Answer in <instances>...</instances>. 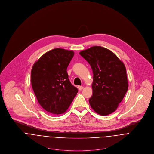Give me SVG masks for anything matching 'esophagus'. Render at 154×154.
Instances as JSON below:
<instances>
[{"instance_id": "1", "label": "esophagus", "mask_w": 154, "mask_h": 154, "mask_svg": "<svg viewBox=\"0 0 154 154\" xmlns=\"http://www.w3.org/2000/svg\"><path fill=\"white\" fill-rule=\"evenodd\" d=\"M78 89H79V90H80V91H81L82 89H84V87H82V86H78Z\"/></svg>"}]
</instances>
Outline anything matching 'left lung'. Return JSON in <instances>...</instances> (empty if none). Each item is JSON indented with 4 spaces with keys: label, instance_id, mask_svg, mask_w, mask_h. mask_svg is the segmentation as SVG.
<instances>
[{
    "label": "left lung",
    "instance_id": "obj_1",
    "mask_svg": "<svg viewBox=\"0 0 154 154\" xmlns=\"http://www.w3.org/2000/svg\"><path fill=\"white\" fill-rule=\"evenodd\" d=\"M79 54L90 65L93 72L91 108L98 114L107 116L117 109L128 89L124 63L110 50L93 46Z\"/></svg>",
    "mask_w": 154,
    "mask_h": 154
}]
</instances>
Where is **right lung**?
<instances>
[{
	"instance_id": "add662e5",
	"label": "right lung",
	"mask_w": 154,
	"mask_h": 154,
	"mask_svg": "<svg viewBox=\"0 0 154 154\" xmlns=\"http://www.w3.org/2000/svg\"><path fill=\"white\" fill-rule=\"evenodd\" d=\"M74 56L72 50L57 48L44 54L31 70V85L40 105L47 112H66L78 89L70 82L67 67Z\"/></svg>"
}]
</instances>
